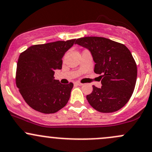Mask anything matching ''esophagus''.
<instances>
[{"mask_svg":"<svg viewBox=\"0 0 152 152\" xmlns=\"http://www.w3.org/2000/svg\"><path fill=\"white\" fill-rule=\"evenodd\" d=\"M75 85L77 86H83V83H79V82H75Z\"/></svg>","mask_w":152,"mask_h":152,"instance_id":"esophagus-1","label":"esophagus"}]
</instances>
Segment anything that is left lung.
Returning a JSON list of instances; mask_svg holds the SVG:
<instances>
[{
	"label": "left lung",
	"mask_w": 152,
	"mask_h": 152,
	"mask_svg": "<svg viewBox=\"0 0 152 152\" xmlns=\"http://www.w3.org/2000/svg\"><path fill=\"white\" fill-rule=\"evenodd\" d=\"M76 44L90 50L96 63L94 72L101 75L102 86H93V91L86 96L89 104L101 113L121 109L132 96L137 80V65L129 50L104 37H83Z\"/></svg>",
	"instance_id": "obj_1"
}]
</instances>
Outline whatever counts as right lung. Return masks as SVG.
Returning <instances> with one entry per match:
<instances>
[{"label": "right lung", "mask_w": 152, "mask_h": 152, "mask_svg": "<svg viewBox=\"0 0 152 152\" xmlns=\"http://www.w3.org/2000/svg\"><path fill=\"white\" fill-rule=\"evenodd\" d=\"M76 39L32 45L18 58L16 84L26 102L42 113L63 108L70 97L72 83L61 84L54 79V70L61 69L62 58Z\"/></svg>", "instance_id": "obj_1"}]
</instances>
